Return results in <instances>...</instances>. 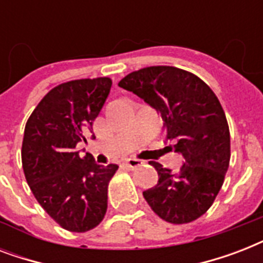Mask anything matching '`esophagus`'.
Segmentation results:
<instances>
[{
    "label": "esophagus",
    "mask_w": 263,
    "mask_h": 263,
    "mask_svg": "<svg viewBox=\"0 0 263 263\" xmlns=\"http://www.w3.org/2000/svg\"><path fill=\"white\" fill-rule=\"evenodd\" d=\"M125 164L128 165V168L135 169L138 168V166H140V165H143V161L139 160V158H128V160L125 161Z\"/></svg>",
    "instance_id": "obj_1"
}]
</instances>
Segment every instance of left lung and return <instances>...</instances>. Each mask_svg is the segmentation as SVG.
<instances>
[{
    "instance_id": "8db88e82",
    "label": "left lung",
    "mask_w": 263,
    "mask_h": 263,
    "mask_svg": "<svg viewBox=\"0 0 263 263\" xmlns=\"http://www.w3.org/2000/svg\"><path fill=\"white\" fill-rule=\"evenodd\" d=\"M119 86L156 109L166 140L185 162L172 173L152 161L158 183L143 191L153 212L172 224H187L208 212L224 183L231 160L227 117L212 88L191 72L147 67L120 80Z\"/></svg>"
}]
</instances>
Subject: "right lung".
<instances>
[{
	"label": "right lung",
	"instance_id": "right-lung-1",
	"mask_svg": "<svg viewBox=\"0 0 263 263\" xmlns=\"http://www.w3.org/2000/svg\"><path fill=\"white\" fill-rule=\"evenodd\" d=\"M109 78L67 82L47 92L26 124L22 147L31 191L53 220L71 232H87L103 220L107 185L119 169L98 165L78 143L92 132L110 92Z\"/></svg>",
	"mask_w": 263,
	"mask_h": 263
}]
</instances>
